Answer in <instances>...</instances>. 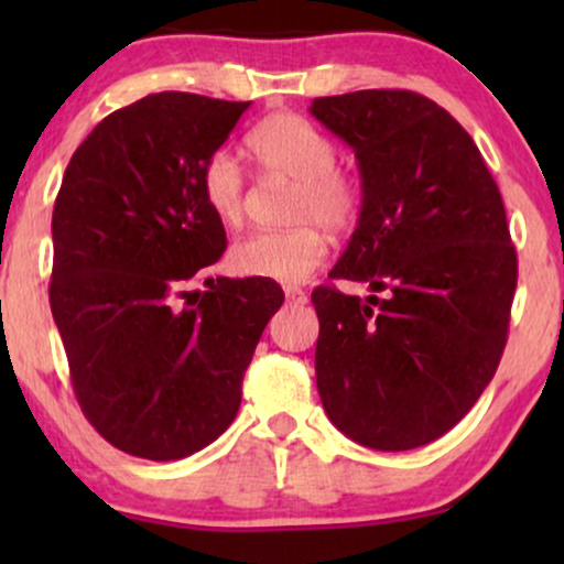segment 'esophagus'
Returning a JSON list of instances; mask_svg holds the SVG:
<instances>
[{
    "label": "esophagus",
    "instance_id": "esophagus-1",
    "mask_svg": "<svg viewBox=\"0 0 564 564\" xmlns=\"http://www.w3.org/2000/svg\"><path fill=\"white\" fill-rule=\"evenodd\" d=\"M283 294H286V300L294 302V304L307 302V294H304V291L296 289V286H286V289H283Z\"/></svg>",
    "mask_w": 564,
    "mask_h": 564
}]
</instances>
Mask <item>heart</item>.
I'll list each match as a JSON object with an SVG mask.
<instances>
[{"label": "heart", "mask_w": 564, "mask_h": 564, "mask_svg": "<svg viewBox=\"0 0 564 564\" xmlns=\"http://www.w3.org/2000/svg\"><path fill=\"white\" fill-rule=\"evenodd\" d=\"M251 156L268 174L296 183L291 223L281 232H251L230 246L228 264L236 275L278 283H302L326 260V236L347 230L360 209V187L352 174L336 166L339 148L323 129L296 113H275L246 138ZM200 196L219 223L243 217L246 180L238 159L219 148L200 166Z\"/></svg>", "instance_id": "1"}]
</instances>
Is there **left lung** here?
<instances>
[{
	"label": "left lung",
	"instance_id": "8db88e82",
	"mask_svg": "<svg viewBox=\"0 0 564 564\" xmlns=\"http://www.w3.org/2000/svg\"><path fill=\"white\" fill-rule=\"evenodd\" d=\"M310 113L352 148L364 191L328 278L373 291H313L323 408L366 448H419L467 416L507 345L517 254L501 193L430 97L360 89L315 97Z\"/></svg>",
	"mask_w": 564,
	"mask_h": 564
}]
</instances>
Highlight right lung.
I'll use <instances>...</instances> for the list:
<instances>
[{"instance_id":"right-lung-1","label":"right lung","mask_w":564,"mask_h":564,"mask_svg":"<svg viewBox=\"0 0 564 564\" xmlns=\"http://www.w3.org/2000/svg\"><path fill=\"white\" fill-rule=\"evenodd\" d=\"M249 106L148 95L106 116L63 174L50 307L84 416L132 456L177 462L228 430L283 304L264 278L185 291L228 246L200 196V166Z\"/></svg>"}]
</instances>
